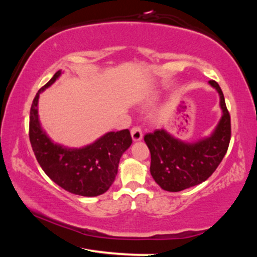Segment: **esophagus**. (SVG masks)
Masks as SVG:
<instances>
[{"instance_id": "1", "label": "esophagus", "mask_w": 257, "mask_h": 257, "mask_svg": "<svg viewBox=\"0 0 257 257\" xmlns=\"http://www.w3.org/2000/svg\"><path fill=\"white\" fill-rule=\"evenodd\" d=\"M130 134H132V138H133L134 142L142 141L143 133H142V129L139 128V127H134L132 129V132H130Z\"/></svg>"}]
</instances>
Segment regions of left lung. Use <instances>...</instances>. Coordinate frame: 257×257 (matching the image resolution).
<instances>
[{
  "mask_svg": "<svg viewBox=\"0 0 257 257\" xmlns=\"http://www.w3.org/2000/svg\"><path fill=\"white\" fill-rule=\"evenodd\" d=\"M208 84L219 94L222 111L208 136L185 142L161 129L144 137L151 152V175L163 190L181 191L202 184L216 170L227 153L231 136L230 115L220 86L214 80Z\"/></svg>",
  "mask_w": 257,
  "mask_h": 257,
  "instance_id": "1",
  "label": "left lung"
}]
</instances>
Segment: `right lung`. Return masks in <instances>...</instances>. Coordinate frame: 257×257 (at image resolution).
Instances as JSON below:
<instances>
[{"label": "right lung", "instance_id": "1", "mask_svg": "<svg viewBox=\"0 0 257 257\" xmlns=\"http://www.w3.org/2000/svg\"><path fill=\"white\" fill-rule=\"evenodd\" d=\"M61 75L62 71H56L34 98L29 118L30 144L43 171L61 188L79 196H98L114 181L121 156L133 143L132 136L128 129L108 132L92 144L79 149L52 141L41 124L38 99L41 93Z\"/></svg>", "mask_w": 257, "mask_h": 257}]
</instances>
